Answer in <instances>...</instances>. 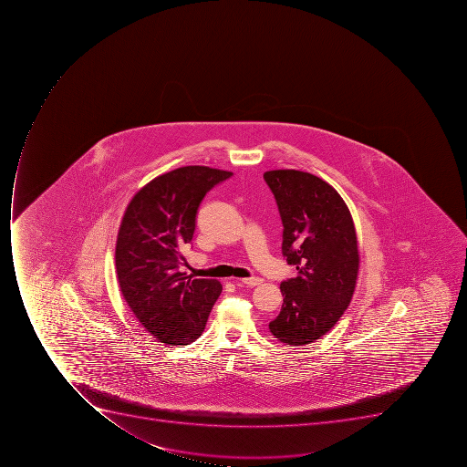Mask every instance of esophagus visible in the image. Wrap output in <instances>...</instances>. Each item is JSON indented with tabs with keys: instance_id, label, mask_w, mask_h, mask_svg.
<instances>
[{
	"instance_id": "34e87169",
	"label": "esophagus",
	"mask_w": 467,
	"mask_h": 467,
	"mask_svg": "<svg viewBox=\"0 0 467 467\" xmlns=\"http://www.w3.org/2000/svg\"><path fill=\"white\" fill-rule=\"evenodd\" d=\"M241 282L244 283V285H246V286H258V285H261L263 283V279H260V277H248V279H241Z\"/></svg>"
}]
</instances>
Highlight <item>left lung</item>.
I'll use <instances>...</instances> for the list:
<instances>
[{
  "mask_svg": "<svg viewBox=\"0 0 467 467\" xmlns=\"http://www.w3.org/2000/svg\"><path fill=\"white\" fill-rule=\"evenodd\" d=\"M283 223V257L297 275L283 280V305L268 328L290 346L316 342L340 320L352 301L358 270L352 214L335 188L313 173L268 171Z\"/></svg>",
  "mask_w": 467,
  "mask_h": 467,
  "instance_id": "obj_1",
  "label": "left lung"
}]
</instances>
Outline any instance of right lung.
Segmentation results:
<instances>
[{"label": "right lung", "mask_w": 467, "mask_h": 467, "mask_svg": "<svg viewBox=\"0 0 467 467\" xmlns=\"http://www.w3.org/2000/svg\"><path fill=\"white\" fill-rule=\"evenodd\" d=\"M231 175L209 166H182L144 185L125 210L115 248L119 289L137 320L165 345L197 340L221 295V282L192 279L180 265L200 202Z\"/></svg>", "instance_id": "1"}]
</instances>
